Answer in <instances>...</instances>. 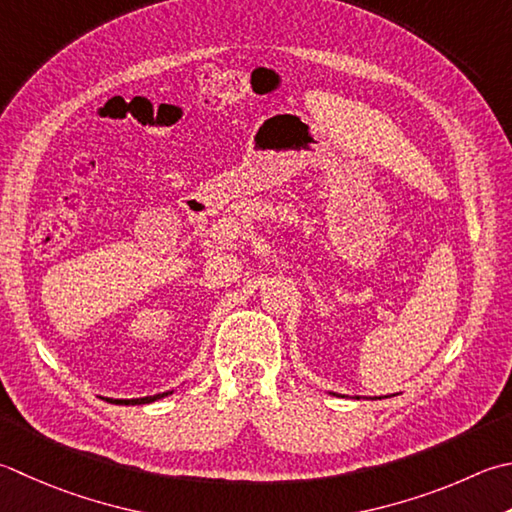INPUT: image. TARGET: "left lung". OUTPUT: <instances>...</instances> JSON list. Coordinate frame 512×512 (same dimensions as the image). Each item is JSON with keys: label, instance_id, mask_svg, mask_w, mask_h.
<instances>
[{"label": "left lung", "instance_id": "1", "mask_svg": "<svg viewBox=\"0 0 512 512\" xmlns=\"http://www.w3.org/2000/svg\"><path fill=\"white\" fill-rule=\"evenodd\" d=\"M333 395H335V393H333ZM355 399H359V397H355Z\"/></svg>", "mask_w": 512, "mask_h": 512}]
</instances>
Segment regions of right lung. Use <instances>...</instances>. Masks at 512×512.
I'll list each match as a JSON object with an SVG mask.
<instances>
[{"label": "right lung", "instance_id": "right-lung-1", "mask_svg": "<svg viewBox=\"0 0 512 512\" xmlns=\"http://www.w3.org/2000/svg\"><path fill=\"white\" fill-rule=\"evenodd\" d=\"M173 390H166V393H157V395H148V397H135V399H113V397H104L108 404H119V406H135V404H153L157 399L168 397Z\"/></svg>", "mask_w": 512, "mask_h": 512}]
</instances>
